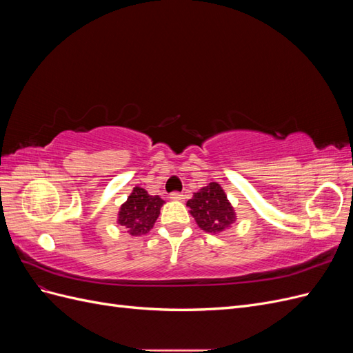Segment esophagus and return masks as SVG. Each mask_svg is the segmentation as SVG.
<instances>
[{
	"label": "esophagus",
	"instance_id": "1",
	"mask_svg": "<svg viewBox=\"0 0 353 353\" xmlns=\"http://www.w3.org/2000/svg\"><path fill=\"white\" fill-rule=\"evenodd\" d=\"M169 197H170V200H183L184 194L183 193H176V191H175V193H172Z\"/></svg>",
	"mask_w": 353,
	"mask_h": 353
}]
</instances>
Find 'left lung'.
<instances>
[{
	"mask_svg": "<svg viewBox=\"0 0 353 353\" xmlns=\"http://www.w3.org/2000/svg\"><path fill=\"white\" fill-rule=\"evenodd\" d=\"M187 206L199 228L209 234L225 231L237 221L236 210L218 183H209L206 187H201L187 201Z\"/></svg>",
	"mask_w": 353,
	"mask_h": 353,
	"instance_id": "8db88e82",
	"label": "left lung"
}]
</instances>
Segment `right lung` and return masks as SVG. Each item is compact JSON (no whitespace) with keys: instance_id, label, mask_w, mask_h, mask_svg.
Listing matches in <instances>:
<instances>
[{"instance_id":"right-lung-1","label":"right lung","mask_w":353,"mask_h":353,"mask_svg":"<svg viewBox=\"0 0 353 353\" xmlns=\"http://www.w3.org/2000/svg\"><path fill=\"white\" fill-rule=\"evenodd\" d=\"M165 201L159 196H150L147 190L135 185L132 193L128 196L117 212V223L122 225L132 237H140L147 234L159 218L160 208Z\"/></svg>"}]
</instances>
